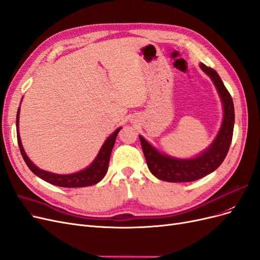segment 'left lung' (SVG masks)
Listing matches in <instances>:
<instances>
[{"label": "left lung", "instance_id": "8db88e82", "mask_svg": "<svg viewBox=\"0 0 260 260\" xmlns=\"http://www.w3.org/2000/svg\"><path fill=\"white\" fill-rule=\"evenodd\" d=\"M200 68L211 78L221 99L223 118L220 129L211 146L191 158H177L164 154L139 136L149 170L160 180L170 182L198 180L218 169L229 151L234 127V106L231 95L214 69L204 63H200Z\"/></svg>", "mask_w": 260, "mask_h": 260}]
</instances>
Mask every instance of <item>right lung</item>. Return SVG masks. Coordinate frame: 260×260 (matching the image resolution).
Returning a JSON list of instances; mask_svg holds the SVG:
<instances>
[{
  "instance_id": "1",
  "label": "right lung",
  "mask_w": 260,
  "mask_h": 260,
  "mask_svg": "<svg viewBox=\"0 0 260 260\" xmlns=\"http://www.w3.org/2000/svg\"><path fill=\"white\" fill-rule=\"evenodd\" d=\"M19 112H20V107L18 108L17 118H16V128H17L18 146L24 162H26L31 172L33 174H36L38 177L49 183H52L54 186L63 187V188H82V187L93 186V185H96V183H98L105 177V175L107 174V171H108L109 161H110V155L114 146L115 138L118 136V134L122 127L115 129V132L106 139L103 147L100 148L97 156L95 157V160L89 166H87L86 169L73 174L60 175V174H55V173L46 172L39 169L37 165L32 163V161L28 157L27 153L24 152L22 144H21L20 135H19Z\"/></svg>"
}]
</instances>
